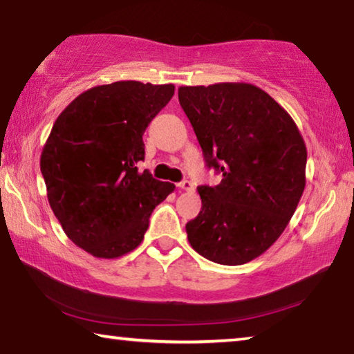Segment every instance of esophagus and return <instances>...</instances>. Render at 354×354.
<instances>
[{"label": "esophagus", "mask_w": 354, "mask_h": 354, "mask_svg": "<svg viewBox=\"0 0 354 354\" xmlns=\"http://www.w3.org/2000/svg\"><path fill=\"white\" fill-rule=\"evenodd\" d=\"M178 187H180V189H183V191H194V185H192V183L187 181V180L178 183Z\"/></svg>", "instance_id": "esophagus-1"}]
</instances>
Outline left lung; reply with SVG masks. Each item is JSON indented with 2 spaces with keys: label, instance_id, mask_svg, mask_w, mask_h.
Returning a JSON list of instances; mask_svg holds the SVG:
<instances>
[{
  "label": "left lung",
  "instance_id": "left-lung-1",
  "mask_svg": "<svg viewBox=\"0 0 354 354\" xmlns=\"http://www.w3.org/2000/svg\"><path fill=\"white\" fill-rule=\"evenodd\" d=\"M205 163L223 174L199 186L202 209L186 223L192 249L221 266L267 251L293 216L306 186L308 150L285 108L252 84L178 88Z\"/></svg>",
  "mask_w": 354,
  "mask_h": 354
}]
</instances>
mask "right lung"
Returning <instances> with one entry per match:
<instances>
[{
    "label": "right lung",
    "mask_w": 354,
    "mask_h": 354,
    "mask_svg": "<svg viewBox=\"0 0 354 354\" xmlns=\"http://www.w3.org/2000/svg\"><path fill=\"white\" fill-rule=\"evenodd\" d=\"M173 93V84L113 82L82 92L56 118L40 157L46 196L66 236L93 257L138 248L174 191L138 169L145 128Z\"/></svg>",
    "instance_id": "right-lung-1"
}]
</instances>
